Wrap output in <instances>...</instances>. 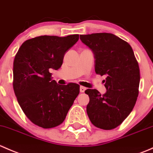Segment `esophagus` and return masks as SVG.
<instances>
[{
  "mask_svg": "<svg viewBox=\"0 0 153 153\" xmlns=\"http://www.w3.org/2000/svg\"><path fill=\"white\" fill-rule=\"evenodd\" d=\"M86 87H84V86H80V92H84V91L86 90Z\"/></svg>",
  "mask_w": 153,
  "mask_h": 153,
  "instance_id": "1",
  "label": "esophagus"
}]
</instances>
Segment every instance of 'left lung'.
Listing matches in <instances>:
<instances>
[{
  "label": "left lung",
  "mask_w": 153,
  "mask_h": 153,
  "mask_svg": "<svg viewBox=\"0 0 153 153\" xmlns=\"http://www.w3.org/2000/svg\"><path fill=\"white\" fill-rule=\"evenodd\" d=\"M80 39L94 54L95 70L106 75V92L87 89L86 112L100 129H114L129 115L138 95L140 70L133 50L127 42L111 33L81 35Z\"/></svg>",
  "instance_id": "1"
}]
</instances>
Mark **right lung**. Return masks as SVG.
<instances>
[{"mask_svg": "<svg viewBox=\"0 0 153 153\" xmlns=\"http://www.w3.org/2000/svg\"><path fill=\"white\" fill-rule=\"evenodd\" d=\"M78 39V35L36 37L23 43L15 57L13 88L18 104L33 124L44 129L62 124L79 94L78 84L60 85L49 72L61 67Z\"/></svg>", "mask_w": 153, "mask_h": 153, "instance_id": "add662e5", "label": "right lung"}]
</instances>
